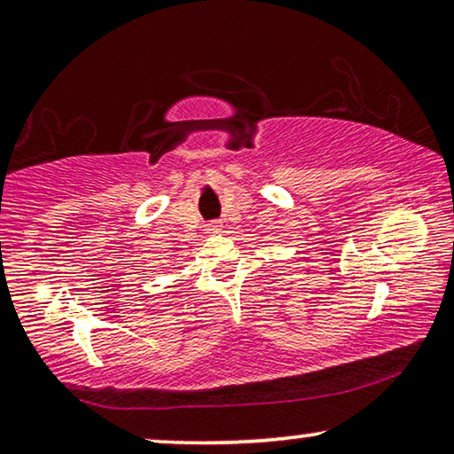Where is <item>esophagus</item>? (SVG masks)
Listing matches in <instances>:
<instances>
[{
  "label": "esophagus",
  "instance_id": "34e87169",
  "mask_svg": "<svg viewBox=\"0 0 454 454\" xmlns=\"http://www.w3.org/2000/svg\"><path fill=\"white\" fill-rule=\"evenodd\" d=\"M206 230H207V232H220V230H222V222H220V220H212V222H207Z\"/></svg>",
  "mask_w": 454,
  "mask_h": 454
}]
</instances>
